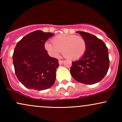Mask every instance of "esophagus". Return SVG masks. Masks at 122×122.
I'll list each match as a JSON object with an SVG mask.
<instances>
[{
  "mask_svg": "<svg viewBox=\"0 0 122 122\" xmlns=\"http://www.w3.org/2000/svg\"><path fill=\"white\" fill-rule=\"evenodd\" d=\"M63 62H64V61H63V60H59V61H58V63H59L60 65H61Z\"/></svg>",
  "mask_w": 122,
  "mask_h": 122,
  "instance_id": "1",
  "label": "esophagus"
}]
</instances>
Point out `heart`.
<instances>
[{
  "label": "heart",
  "instance_id": "obj_1",
  "mask_svg": "<svg viewBox=\"0 0 122 122\" xmlns=\"http://www.w3.org/2000/svg\"><path fill=\"white\" fill-rule=\"evenodd\" d=\"M45 47L51 56L57 57L62 51L68 59L76 60L82 57L86 50V42L80 36L60 34L52 39V43L46 42Z\"/></svg>",
  "mask_w": 122,
  "mask_h": 122
}]
</instances>
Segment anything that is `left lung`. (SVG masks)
I'll return each instance as SVG.
<instances>
[{
  "label": "left lung",
  "instance_id": "obj_1",
  "mask_svg": "<svg viewBox=\"0 0 122 122\" xmlns=\"http://www.w3.org/2000/svg\"><path fill=\"white\" fill-rule=\"evenodd\" d=\"M86 42V51L80 59L72 62L71 75L77 81L91 85L100 81L110 66L108 50L104 42L96 36L77 31Z\"/></svg>",
  "mask_w": 122,
  "mask_h": 122
}]
</instances>
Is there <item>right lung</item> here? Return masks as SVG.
Listing matches in <instances>:
<instances>
[{
  "label": "right lung",
  "mask_w": 122,
  "mask_h": 122,
  "mask_svg": "<svg viewBox=\"0 0 122 122\" xmlns=\"http://www.w3.org/2000/svg\"><path fill=\"white\" fill-rule=\"evenodd\" d=\"M53 35L34 31L16 44L12 55L15 75L26 88L42 91L54 84L58 61L45 48V42Z\"/></svg>",
  "instance_id": "add662e5"
}]
</instances>
